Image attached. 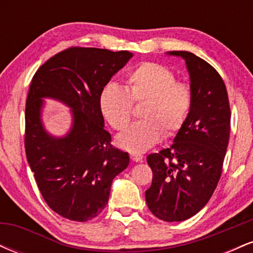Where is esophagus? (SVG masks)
I'll return each instance as SVG.
<instances>
[{
  "mask_svg": "<svg viewBox=\"0 0 253 253\" xmlns=\"http://www.w3.org/2000/svg\"><path fill=\"white\" fill-rule=\"evenodd\" d=\"M130 159H132L133 162H135V163H138V162H141L143 161V156L139 155V153H130Z\"/></svg>",
  "mask_w": 253,
  "mask_h": 253,
  "instance_id": "obj_1",
  "label": "esophagus"
}]
</instances>
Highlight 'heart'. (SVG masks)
<instances>
[{"mask_svg": "<svg viewBox=\"0 0 253 253\" xmlns=\"http://www.w3.org/2000/svg\"><path fill=\"white\" fill-rule=\"evenodd\" d=\"M193 101L189 84L177 81L172 70L155 62H144L129 71L126 89L109 83L98 97L104 120L117 130L128 126L134 104H141L139 115L143 120L117 138L119 146L130 152L146 151L163 134L165 138L176 135L187 121Z\"/></svg>", "mask_w": 253, "mask_h": 253, "instance_id": "1", "label": "heart"}]
</instances>
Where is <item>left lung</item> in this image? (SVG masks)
<instances>
[{"label": "left lung", "mask_w": 253, "mask_h": 253, "mask_svg": "<svg viewBox=\"0 0 253 253\" xmlns=\"http://www.w3.org/2000/svg\"><path fill=\"white\" fill-rule=\"evenodd\" d=\"M187 63L194 101L175 143L147 156L152 184L149 210L164 221H183L207 205L222 173L231 129L227 89L215 69L187 51H172Z\"/></svg>", "instance_id": "left-lung-1"}]
</instances>
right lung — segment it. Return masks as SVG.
<instances>
[{"label":"right lung","mask_w":253,"mask_h":253,"mask_svg":"<svg viewBox=\"0 0 253 253\" xmlns=\"http://www.w3.org/2000/svg\"><path fill=\"white\" fill-rule=\"evenodd\" d=\"M132 56L72 46L43 63L32 78L25 109L26 157L42 199L65 219L85 222L96 217L108 203L114 177L128 167V153L110 144L98 97ZM42 97L73 108L74 126L65 138H52L43 130Z\"/></svg>","instance_id":"obj_1"}]
</instances>
